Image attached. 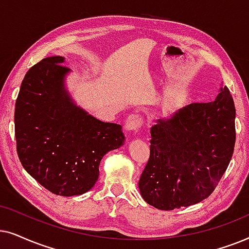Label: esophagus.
I'll return each mask as SVG.
<instances>
[{"instance_id": "1", "label": "esophagus", "mask_w": 249, "mask_h": 249, "mask_svg": "<svg viewBox=\"0 0 249 249\" xmlns=\"http://www.w3.org/2000/svg\"><path fill=\"white\" fill-rule=\"evenodd\" d=\"M141 124H142V119L140 116L132 114L128 116L126 121H125V128H126L128 132H135L139 130V127H140Z\"/></svg>"}]
</instances>
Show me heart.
Masks as SVG:
<instances>
[{"instance_id":"1","label":"heart","mask_w":249,"mask_h":249,"mask_svg":"<svg viewBox=\"0 0 249 249\" xmlns=\"http://www.w3.org/2000/svg\"><path fill=\"white\" fill-rule=\"evenodd\" d=\"M174 109H175V104H173V102H167V104L164 106L165 112H172Z\"/></svg>"}]
</instances>
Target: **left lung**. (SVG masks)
<instances>
[{"label":"left lung","mask_w":249,"mask_h":249,"mask_svg":"<svg viewBox=\"0 0 249 249\" xmlns=\"http://www.w3.org/2000/svg\"><path fill=\"white\" fill-rule=\"evenodd\" d=\"M236 108L227 86L214 101L191 104L150 130V156L139 189L161 211L200 203L216 188L232 157Z\"/></svg>","instance_id":"left-lung-1"}]
</instances>
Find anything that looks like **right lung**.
Segmentation results:
<instances>
[{
    "label": "right lung",
    "mask_w": 249,
    "mask_h": 249,
    "mask_svg": "<svg viewBox=\"0 0 249 249\" xmlns=\"http://www.w3.org/2000/svg\"><path fill=\"white\" fill-rule=\"evenodd\" d=\"M65 58L49 57L22 79L15 108L17 152L27 173L59 196L95 184L108 151L124 144L122 125L105 123L76 105L66 86Z\"/></svg>",
    "instance_id": "1"
}]
</instances>
